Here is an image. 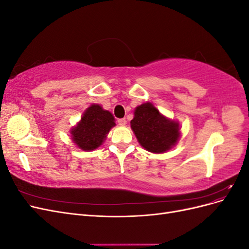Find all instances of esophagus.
<instances>
[{"label": "esophagus", "mask_w": 249, "mask_h": 249, "mask_svg": "<svg viewBox=\"0 0 249 249\" xmlns=\"http://www.w3.org/2000/svg\"><path fill=\"white\" fill-rule=\"evenodd\" d=\"M117 123H118V124H119V125L124 126V125H125V124H126V120H125V118H119V119L117 120Z\"/></svg>", "instance_id": "esophagus-1"}]
</instances>
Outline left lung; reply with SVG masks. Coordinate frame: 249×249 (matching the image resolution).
Wrapping results in <instances>:
<instances>
[{
    "label": "left lung",
    "instance_id": "obj_1",
    "mask_svg": "<svg viewBox=\"0 0 249 249\" xmlns=\"http://www.w3.org/2000/svg\"><path fill=\"white\" fill-rule=\"evenodd\" d=\"M131 127L140 145L150 153L162 154L177 144L179 124L162 115L152 103L135 109Z\"/></svg>",
    "mask_w": 249,
    "mask_h": 249
}]
</instances>
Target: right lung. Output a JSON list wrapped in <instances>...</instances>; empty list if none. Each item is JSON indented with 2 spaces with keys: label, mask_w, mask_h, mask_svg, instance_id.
<instances>
[{
  "label": "right lung",
  "mask_w": 249,
  "mask_h": 249,
  "mask_svg": "<svg viewBox=\"0 0 249 249\" xmlns=\"http://www.w3.org/2000/svg\"><path fill=\"white\" fill-rule=\"evenodd\" d=\"M114 120L109 111L93 104L85 110L80 123L71 129V139L82 150H93L102 145L110 130L115 125Z\"/></svg>",
  "instance_id": "1"
}]
</instances>
